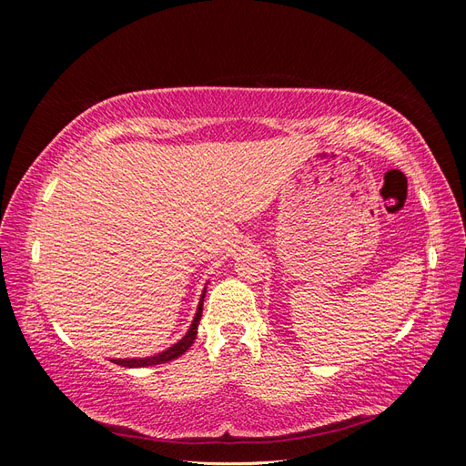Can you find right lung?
<instances>
[{
  "label": "right lung",
  "mask_w": 466,
  "mask_h": 466,
  "mask_svg": "<svg viewBox=\"0 0 466 466\" xmlns=\"http://www.w3.org/2000/svg\"><path fill=\"white\" fill-rule=\"evenodd\" d=\"M204 298H206V288L202 291V298H200V303H198V311H196V317L190 324L188 332L180 338V340L177 344H173L168 350L161 351V354H155L151 358H139V360H112L115 363L122 365V368H147V365H157V363H167L171 360H177L178 356L185 354V351L194 344L196 340V334H198V322H200V317H202V307H204Z\"/></svg>",
  "instance_id": "obj_1"
}]
</instances>
